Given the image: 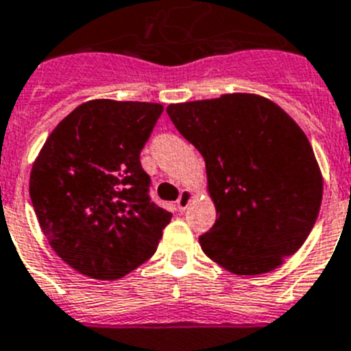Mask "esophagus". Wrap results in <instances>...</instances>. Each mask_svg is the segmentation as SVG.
Listing matches in <instances>:
<instances>
[{
  "label": "esophagus",
  "mask_w": 351,
  "mask_h": 351,
  "mask_svg": "<svg viewBox=\"0 0 351 351\" xmlns=\"http://www.w3.org/2000/svg\"><path fill=\"white\" fill-rule=\"evenodd\" d=\"M192 201H193V192L186 188V190H182L181 195H179L178 202H176V206H178L179 211H184L188 208V204H190Z\"/></svg>",
  "instance_id": "esophagus-1"
}]
</instances>
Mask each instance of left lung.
Returning <instances> with one entry per match:
<instances>
[{
	"instance_id": "1",
	"label": "left lung",
	"mask_w": 351,
	"mask_h": 351,
	"mask_svg": "<svg viewBox=\"0 0 351 351\" xmlns=\"http://www.w3.org/2000/svg\"><path fill=\"white\" fill-rule=\"evenodd\" d=\"M176 129L206 163L217 221L199 237L226 271H274L303 245L319 215L323 176L305 132L282 107L253 93L170 104Z\"/></svg>"
}]
</instances>
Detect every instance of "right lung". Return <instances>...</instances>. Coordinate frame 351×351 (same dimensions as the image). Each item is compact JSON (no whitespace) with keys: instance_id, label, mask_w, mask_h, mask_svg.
Listing matches in <instances>:
<instances>
[{"instance_id":"right-lung-1","label":"right lung","mask_w":351,"mask_h":351,"mask_svg":"<svg viewBox=\"0 0 351 351\" xmlns=\"http://www.w3.org/2000/svg\"><path fill=\"white\" fill-rule=\"evenodd\" d=\"M161 104L84 102L32 165L30 199L55 253L84 276L118 280L156 253L172 213L150 202L140 152Z\"/></svg>"}]
</instances>
